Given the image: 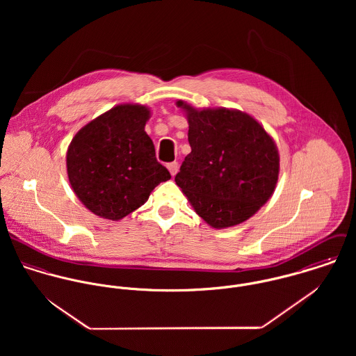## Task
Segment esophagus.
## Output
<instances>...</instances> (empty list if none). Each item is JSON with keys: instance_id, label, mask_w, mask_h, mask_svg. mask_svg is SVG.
I'll use <instances>...</instances> for the list:
<instances>
[{"instance_id": "34e87169", "label": "esophagus", "mask_w": 356, "mask_h": 356, "mask_svg": "<svg viewBox=\"0 0 356 356\" xmlns=\"http://www.w3.org/2000/svg\"><path fill=\"white\" fill-rule=\"evenodd\" d=\"M167 168L170 171V174L174 177L177 172H178V163L177 161H172V163H168L167 164Z\"/></svg>"}]
</instances>
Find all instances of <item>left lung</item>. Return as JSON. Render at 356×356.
<instances>
[{"mask_svg": "<svg viewBox=\"0 0 356 356\" xmlns=\"http://www.w3.org/2000/svg\"><path fill=\"white\" fill-rule=\"evenodd\" d=\"M188 119L192 148L175 184L196 213L213 229L240 225L273 196L280 153L273 137L247 112L197 109L177 102Z\"/></svg>", "mask_w": 356, "mask_h": 356, "instance_id": "8db88e82", "label": "left lung"}]
</instances>
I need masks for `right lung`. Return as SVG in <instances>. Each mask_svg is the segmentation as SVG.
I'll list each match as a JSON object with an SVG mask.
<instances>
[{"label":"right lung","instance_id":"add662e5","mask_svg":"<svg viewBox=\"0 0 356 356\" xmlns=\"http://www.w3.org/2000/svg\"><path fill=\"white\" fill-rule=\"evenodd\" d=\"M151 109L119 104L85 124L67 149L70 185L90 212L120 220L145 203L153 189L171 178L156 160L145 124Z\"/></svg>","mask_w":356,"mask_h":356}]
</instances>
